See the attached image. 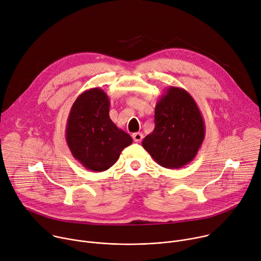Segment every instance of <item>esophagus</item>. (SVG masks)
Segmentation results:
<instances>
[{
	"label": "esophagus",
	"mask_w": 261,
	"mask_h": 261,
	"mask_svg": "<svg viewBox=\"0 0 261 261\" xmlns=\"http://www.w3.org/2000/svg\"><path fill=\"white\" fill-rule=\"evenodd\" d=\"M132 138L135 142H140L143 138V135L140 133V132H136V133H133L132 134Z\"/></svg>",
	"instance_id": "obj_1"
}]
</instances>
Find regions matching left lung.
Masks as SVG:
<instances>
[{
    "instance_id": "8db88e82",
    "label": "left lung",
    "mask_w": 261,
    "mask_h": 261,
    "mask_svg": "<svg viewBox=\"0 0 261 261\" xmlns=\"http://www.w3.org/2000/svg\"><path fill=\"white\" fill-rule=\"evenodd\" d=\"M204 136L195 100L184 89L168 87L156 103L155 129L141 144L162 167L181 168L195 158Z\"/></svg>"
}]
</instances>
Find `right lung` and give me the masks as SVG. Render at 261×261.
<instances>
[{
    "label": "right lung",
    "instance_id": "right-lung-1",
    "mask_svg": "<svg viewBox=\"0 0 261 261\" xmlns=\"http://www.w3.org/2000/svg\"><path fill=\"white\" fill-rule=\"evenodd\" d=\"M109 106L107 94L93 88L74 101L67 120L66 141L72 156L95 172L113 166L133 141L110 120Z\"/></svg>",
    "mask_w": 261,
    "mask_h": 261
}]
</instances>
